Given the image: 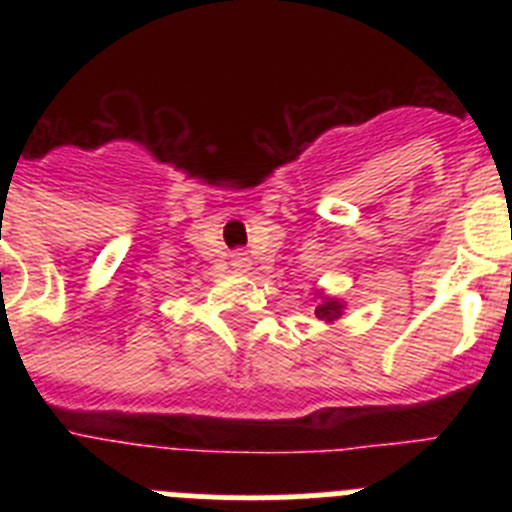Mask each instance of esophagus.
I'll use <instances>...</instances> for the list:
<instances>
[{
	"label": "esophagus",
	"mask_w": 512,
	"mask_h": 512,
	"mask_svg": "<svg viewBox=\"0 0 512 512\" xmlns=\"http://www.w3.org/2000/svg\"><path fill=\"white\" fill-rule=\"evenodd\" d=\"M230 264H233L235 271H248V269H251V259H248L246 253H233V261H230Z\"/></svg>",
	"instance_id": "obj_1"
}]
</instances>
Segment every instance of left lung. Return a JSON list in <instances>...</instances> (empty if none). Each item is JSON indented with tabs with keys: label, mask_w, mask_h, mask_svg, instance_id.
<instances>
[{
	"label": "left lung",
	"mask_w": 512,
	"mask_h": 512,
	"mask_svg": "<svg viewBox=\"0 0 512 512\" xmlns=\"http://www.w3.org/2000/svg\"><path fill=\"white\" fill-rule=\"evenodd\" d=\"M315 297H318V307H315V318L323 320V323H336V320L343 315V310H346V305H343V302L338 300V297L325 295L323 289H318V292H315Z\"/></svg>",
	"instance_id": "8db88e82"
}]
</instances>
